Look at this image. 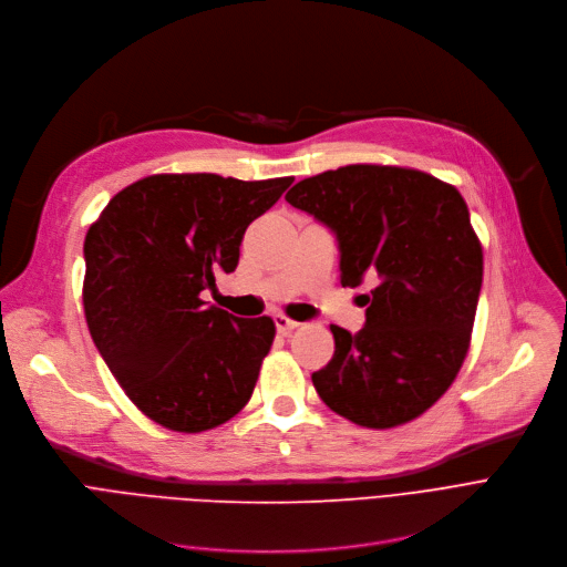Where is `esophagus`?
Wrapping results in <instances>:
<instances>
[{"mask_svg":"<svg viewBox=\"0 0 567 567\" xmlns=\"http://www.w3.org/2000/svg\"><path fill=\"white\" fill-rule=\"evenodd\" d=\"M275 326H277L279 334H290L292 330L300 328V322H295V320H290L286 316H275Z\"/></svg>","mask_w":567,"mask_h":567,"instance_id":"34e87169","label":"esophagus"}]
</instances>
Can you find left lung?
<instances>
[{
  "label": "left lung",
  "instance_id": "1",
  "mask_svg": "<svg viewBox=\"0 0 567 567\" xmlns=\"http://www.w3.org/2000/svg\"><path fill=\"white\" fill-rule=\"evenodd\" d=\"M286 200L330 228L341 286L360 295V332L332 326L318 396L369 429L411 422L445 394L468 353L482 247L452 184L396 166H343L295 184Z\"/></svg>",
  "mask_w": 567,
  "mask_h": 567
}]
</instances>
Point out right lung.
Segmentation results:
<instances>
[{
	"instance_id": "right-lung-1",
	"label": "right lung",
	"mask_w": 567,
	"mask_h": 567,
	"mask_svg": "<svg viewBox=\"0 0 567 567\" xmlns=\"http://www.w3.org/2000/svg\"><path fill=\"white\" fill-rule=\"evenodd\" d=\"M292 177L152 175L105 205L85 237L83 305L94 346L126 396L156 424L198 434L247 406L272 318L203 300L230 275L249 224Z\"/></svg>"
}]
</instances>
